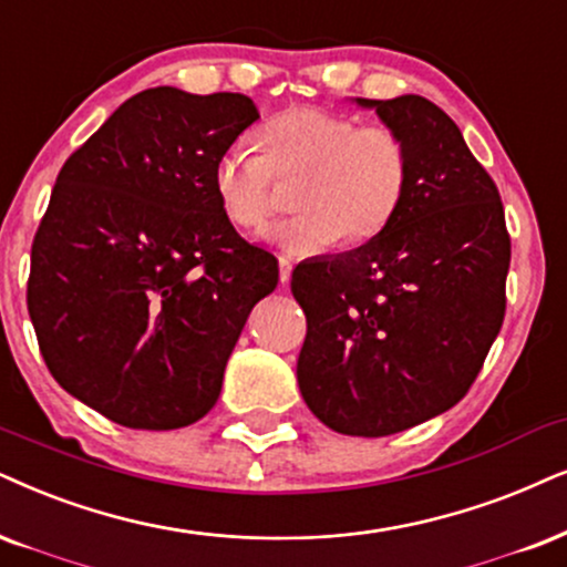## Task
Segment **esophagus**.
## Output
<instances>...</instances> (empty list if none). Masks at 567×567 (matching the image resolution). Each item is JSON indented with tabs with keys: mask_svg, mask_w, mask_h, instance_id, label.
Instances as JSON below:
<instances>
[{
	"mask_svg": "<svg viewBox=\"0 0 567 567\" xmlns=\"http://www.w3.org/2000/svg\"><path fill=\"white\" fill-rule=\"evenodd\" d=\"M290 271H292V261L285 259V256H279V282L288 285L290 282Z\"/></svg>",
	"mask_w": 567,
	"mask_h": 567,
	"instance_id": "1",
	"label": "esophagus"
}]
</instances>
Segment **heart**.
<instances>
[{"label":"heart","instance_id":"obj_1","mask_svg":"<svg viewBox=\"0 0 567 567\" xmlns=\"http://www.w3.org/2000/svg\"><path fill=\"white\" fill-rule=\"evenodd\" d=\"M259 152L233 143L212 169L214 196L238 230H256L277 204V181L296 183V217L267 238L288 254H319L337 238L348 246L377 238L403 204L411 152L395 127L292 106L256 131Z\"/></svg>","mask_w":567,"mask_h":567}]
</instances>
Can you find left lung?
Masks as SVG:
<instances>
[{
	"label": "left lung",
	"mask_w": 567,
	"mask_h": 567,
	"mask_svg": "<svg viewBox=\"0 0 567 567\" xmlns=\"http://www.w3.org/2000/svg\"><path fill=\"white\" fill-rule=\"evenodd\" d=\"M355 104L403 135L411 175L377 238L292 269L298 386L334 432L386 436L471 390L505 319L511 235L497 185L440 106L415 93Z\"/></svg>",
	"instance_id": "8db88e82"
}]
</instances>
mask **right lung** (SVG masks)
Returning a JSON list of instances; mask_svg holds the SVG:
<instances>
[{
    "instance_id": "1",
    "label": "right lung",
    "mask_w": 567,
    "mask_h": 567,
    "mask_svg": "<svg viewBox=\"0 0 567 567\" xmlns=\"http://www.w3.org/2000/svg\"><path fill=\"white\" fill-rule=\"evenodd\" d=\"M256 120L243 93L146 89L56 175L28 313L52 377L114 424L204 419L250 308L277 288V259L240 238L212 185Z\"/></svg>"
}]
</instances>
